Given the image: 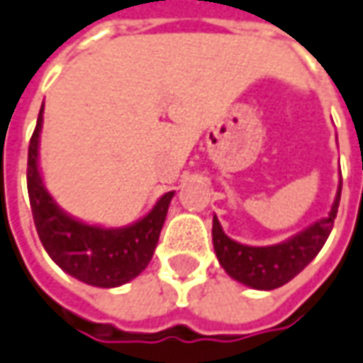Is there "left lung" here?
Segmentation results:
<instances>
[{"label":"left lung","instance_id":"left-lung-1","mask_svg":"<svg viewBox=\"0 0 363 363\" xmlns=\"http://www.w3.org/2000/svg\"><path fill=\"white\" fill-rule=\"evenodd\" d=\"M340 194L342 184L337 186L336 201L326 218H320L302 233L272 246H246L236 242L224 234L218 218L214 216L213 244L218 262L230 278L254 290H274L284 286L296 274H300L326 244L340 206Z\"/></svg>","mask_w":363,"mask_h":363}]
</instances>
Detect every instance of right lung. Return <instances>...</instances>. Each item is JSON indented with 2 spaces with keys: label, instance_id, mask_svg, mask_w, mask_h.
I'll use <instances>...</instances> for the list:
<instances>
[{
  "label": "right lung",
  "instance_id": "add662e5",
  "mask_svg": "<svg viewBox=\"0 0 363 363\" xmlns=\"http://www.w3.org/2000/svg\"><path fill=\"white\" fill-rule=\"evenodd\" d=\"M43 107L37 117L27 155V191L39 240L51 260L67 274L99 288L127 284L149 266L174 192L162 194L155 208L123 228L85 224L63 213L39 174V133Z\"/></svg>",
  "mask_w": 363,
  "mask_h": 363
}]
</instances>
